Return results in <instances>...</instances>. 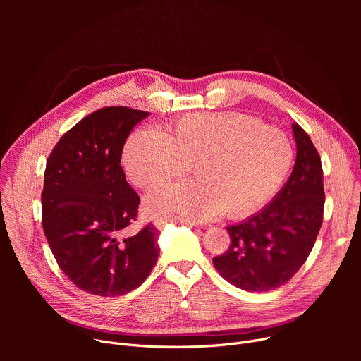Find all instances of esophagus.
<instances>
[{
	"label": "esophagus",
	"instance_id": "esophagus-1",
	"mask_svg": "<svg viewBox=\"0 0 361 361\" xmlns=\"http://www.w3.org/2000/svg\"><path fill=\"white\" fill-rule=\"evenodd\" d=\"M167 224V221L166 220H156L154 221V226H156L159 230H161V228H164V226Z\"/></svg>",
	"mask_w": 361,
	"mask_h": 361
}]
</instances>
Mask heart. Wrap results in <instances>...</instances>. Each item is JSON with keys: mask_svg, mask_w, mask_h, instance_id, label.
I'll list each match as a JSON object with an SVG mask.
<instances>
[{"mask_svg": "<svg viewBox=\"0 0 361 361\" xmlns=\"http://www.w3.org/2000/svg\"><path fill=\"white\" fill-rule=\"evenodd\" d=\"M293 148L283 131L237 113L184 116L160 133L142 128L127 140L121 164L140 188L167 183L191 166L194 180L160 187L144 198L159 220L201 223L262 207L286 180Z\"/></svg>", "mask_w": 361, "mask_h": 361, "instance_id": "1", "label": "heart"}]
</instances>
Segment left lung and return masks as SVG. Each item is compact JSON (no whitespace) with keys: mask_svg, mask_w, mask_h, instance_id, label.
<instances>
[{"mask_svg":"<svg viewBox=\"0 0 361 361\" xmlns=\"http://www.w3.org/2000/svg\"><path fill=\"white\" fill-rule=\"evenodd\" d=\"M297 159L291 176L260 212L227 227L228 250L213 259L230 284L251 293L287 283L312 252L323 223L322 160L310 137L291 124Z\"/></svg>","mask_w":361,"mask_h":361,"instance_id":"1","label":"left lung"}]
</instances>
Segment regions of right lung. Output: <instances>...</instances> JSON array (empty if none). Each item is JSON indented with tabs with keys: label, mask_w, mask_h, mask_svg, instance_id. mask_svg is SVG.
Returning a JSON list of instances; mask_svg holds the SVG:
<instances>
[{
	"label": "right lung",
	"mask_w": 361,
	"mask_h": 361,
	"mask_svg": "<svg viewBox=\"0 0 361 361\" xmlns=\"http://www.w3.org/2000/svg\"><path fill=\"white\" fill-rule=\"evenodd\" d=\"M148 116L127 107L97 110L66 133L47 160L41 195L47 241L61 271L94 295L135 290L159 259L156 227L126 235L140 197L120 166L126 140Z\"/></svg>",
	"instance_id": "obj_1"
}]
</instances>
